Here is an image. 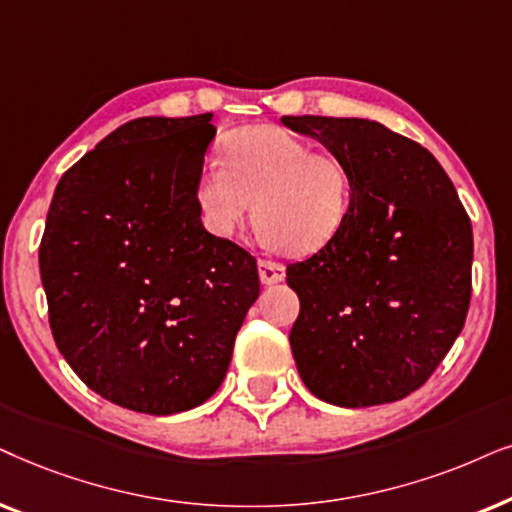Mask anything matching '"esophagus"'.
<instances>
[{
    "label": "esophagus",
    "instance_id": "1",
    "mask_svg": "<svg viewBox=\"0 0 512 512\" xmlns=\"http://www.w3.org/2000/svg\"><path fill=\"white\" fill-rule=\"evenodd\" d=\"M257 271H260V281L264 285H276L285 278V267L281 262L260 260V262H257Z\"/></svg>",
    "mask_w": 512,
    "mask_h": 512
}]
</instances>
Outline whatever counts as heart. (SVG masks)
Returning <instances> with one entry per match:
<instances>
[{"mask_svg":"<svg viewBox=\"0 0 512 512\" xmlns=\"http://www.w3.org/2000/svg\"><path fill=\"white\" fill-rule=\"evenodd\" d=\"M255 222L269 248L311 255L342 229L349 208V175L332 154L278 126L231 133L222 161H210L196 185L201 222L217 238Z\"/></svg>","mask_w":512,"mask_h":512,"instance_id":"b5f03b06","label":"heart"}]
</instances>
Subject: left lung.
Here are the masks:
<instances>
[{
	"label": "left lung",
	"instance_id": "obj_1",
	"mask_svg": "<svg viewBox=\"0 0 512 512\" xmlns=\"http://www.w3.org/2000/svg\"><path fill=\"white\" fill-rule=\"evenodd\" d=\"M281 121L342 161L351 187L337 236L288 267L299 377L330 405L395 403L426 384L466 323V210L435 156L377 121Z\"/></svg>",
	"mask_w": 512,
	"mask_h": 512
}]
</instances>
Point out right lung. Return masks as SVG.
Returning <instances> with one entry per match:
<instances>
[{"label": "right lung", "instance_id": "obj_1", "mask_svg": "<svg viewBox=\"0 0 512 512\" xmlns=\"http://www.w3.org/2000/svg\"><path fill=\"white\" fill-rule=\"evenodd\" d=\"M213 114L119 126L60 177L39 245L58 351L109 403H206L260 295L257 262L196 208Z\"/></svg>", "mask_w": 512, "mask_h": 512}]
</instances>
